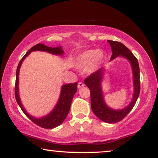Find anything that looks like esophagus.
Segmentation results:
<instances>
[{"instance_id": "1", "label": "esophagus", "mask_w": 158, "mask_h": 158, "mask_svg": "<svg viewBox=\"0 0 158 158\" xmlns=\"http://www.w3.org/2000/svg\"><path fill=\"white\" fill-rule=\"evenodd\" d=\"M84 86H85V84H84L83 83H82V82H80V83H78V84H77V88H78L84 87Z\"/></svg>"}]
</instances>
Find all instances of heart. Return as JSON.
Returning <instances> with one entry per match:
<instances>
[{
    "instance_id": "heart-1",
    "label": "heart",
    "mask_w": 158,
    "mask_h": 158,
    "mask_svg": "<svg viewBox=\"0 0 158 158\" xmlns=\"http://www.w3.org/2000/svg\"><path fill=\"white\" fill-rule=\"evenodd\" d=\"M105 58L104 52L101 49H86L77 56L75 67L81 70L86 66V72L88 74H94L102 67Z\"/></svg>"
}]
</instances>
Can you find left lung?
<instances>
[{
	"label": "left lung",
	"mask_w": 158,
	"mask_h": 158,
	"mask_svg": "<svg viewBox=\"0 0 158 158\" xmlns=\"http://www.w3.org/2000/svg\"><path fill=\"white\" fill-rule=\"evenodd\" d=\"M111 46L112 61L116 57H122L130 63L133 75V95L130 103L126 107L120 109L111 108L106 103L103 96L102 83L106 73V68H102L85 80V84L90 90V104L95 115L103 122L113 124L122 120L133 109L140 91L139 67L137 58L131 51L122 43L107 40Z\"/></svg>",
	"instance_id": "8db88e82"
}]
</instances>
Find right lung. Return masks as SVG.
I'll return each mask as SVG.
<instances>
[{
	"label": "right lung",
	"instance_id": "right-lung-1",
	"mask_svg": "<svg viewBox=\"0 0 158 158\" xmlns=\"http://www.w3.org/2000/svg\"><path fill=\"white\" fill-rule=\"evenodd\" d=\"M35 51L45 52L57 56H62L64 54V51L62 49V46L51 47H47L43 44H37L30 49L26 53V55L23 56L21 61L19 62L18 68H17L16 74V86H15V96H16V100L19 106H20L23 113L25 114V115L30 120L35 123L36 124H37L38 126L42 127V128L53 129L62 124V122H64L67 116H68L69 111H70L73 98L77 91V83H69L62 85L60 97L58 98L57 103L55 104V107L53 108V109L45 116H41V117H35V116L28 113L22 104V103H21L20 95H19V71H20L21 66L23 63V60L30 55V53Z\"/></svg>",
	"mask_w": 158,
	"mask_h": 158
}]
</instances>
